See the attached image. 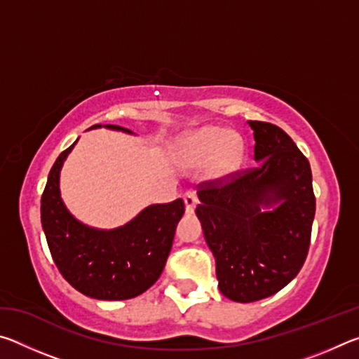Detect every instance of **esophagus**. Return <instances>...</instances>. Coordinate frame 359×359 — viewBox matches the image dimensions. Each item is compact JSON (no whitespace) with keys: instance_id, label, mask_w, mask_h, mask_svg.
Wrapping results in <instances>:
<instances>
[{"instance_id":"esophagus-1","label":"esophagus","mask_w":359,"mask_h":359,"mask_svg":"<svg viewBox=\"0 0 359 359\" xmlns=\"http://www.w3.org/2000/svg\"><path fill=\"white\" fill-rule=\"evenodd\" d=\"M184 201H185V210L188 212V214H191L194 208H196V204H198V194L194 193L193 190L185 191Z\"/></svg>"}]
</instances>
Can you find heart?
Listing matches in <instances>:
<instances>
[{"mask_svg": "<svg viewBox=\"0 0 359 359\" xmlns=\"http://www.w3.org/2000/svg\"><path fill=\"white\" fill-rule=\"evenodd\" d=\"M185 151L193 165H204L215 153L212 168L218 174H226L239 166L242 154H244V145H242L239 136H224L223 130L208 126L187 139Z\"/></svg>", "mask_w": 359, "mask_h": 359, "instance_id": "1", "label": "heart"}]
</instances>
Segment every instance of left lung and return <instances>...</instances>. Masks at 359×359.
I'll return each mask as SVG.
<instances>
[{
	"instance_id": "1",
	"label": "left lung",
	"mask_w": 359,
	"mask_h": 359,
	"mask_svg": "<svg viewBox=\"0 0 359 359\" xmlns=\"http://www.w3.org/2000/svg\"><path fill=\"white\" fill-rule=\"evenodd\" d=\"M248 125L259 165L198 185L196 214L215 257L218 287L236 302L264 299L293 280L307 258L315 217L307 158L277 125ZM277 202L272 212H260Z\"/></svg>"
}]
</instances>
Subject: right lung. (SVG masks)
I'll return each mask as SVG.
<instances>
[{"instance_id":"1","label":"right lung","mask_w":359,"mask_h":359,"mask_svg":"<svg viewBox=\"0 0 359 359\" xmlns=\"http://www.w3.org/2000/svg\"><path fill=\"white\" fill-rule=\"evenodd\" d=\"M106 126L128 131L117 125ZM74 144L53 163L41 198V222L52 258L66 282L81 293L95 299H131L160 278L185 204L179 198L150 205L135 220L112 231L85 226L66 210L58 188L60 169Z\"/></svg>"}]
</instances>
